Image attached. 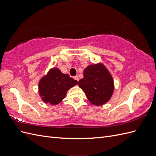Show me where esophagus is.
I'll use <instances>...</instances> for the list:
<instances>
[{
	"label": "esophagus",
	"mask_w": 156,
	"mask_h": 156,
	"mask_svg": "<svg viewBox=\"0 0 156 156\" xmlns=\"http://www.w3.org/2000/svg\"><path fill=\"white\" fill-rule=\"evenodd\" d=\"M73 79H74L75 80H76V81H79V77H78L77 75H76V76H74V77H73Z\"/></svg>",
	"instance_id": "obj_1"
}]
</instances>
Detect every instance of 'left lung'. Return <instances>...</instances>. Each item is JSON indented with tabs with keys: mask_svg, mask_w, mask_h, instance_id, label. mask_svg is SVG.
Returning <instances> with one entry per match:
<instances>
[{
	"mask_svg": "<svg viewBox=\"0 0 156 156\" xmlns=\"http://www.w3.org/2000/svg\"><path fill=\"white\" fill-rule=\"evenodd\" d=\"M78 84L89 101L97 106L109 101L115 90L112 75L102 63L89 65L84 68L83 78Z\"/></svg>",
	"mask_w": 156,
	"mask_h": 156,
	"instance_id": "8db88e82",
	"label": "left lung"
}]
</instances>
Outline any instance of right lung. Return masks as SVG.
<instances>
[{
  "mask_svg": "<svg viewBox=\"0 0 156 156\" xmlns=\"http://www.w3.org/2000/svg\"><path fill=\"white\" fill-rule=\"evenodd\" d=\"M78 84L76 80L64 74L57 68H51L38 83L41 99L45 103L56 105L62 101L69 90Z\"/></svg>",
  "mask_w": 156,
  "mask_h": 156,
  "instance_id": "right-lung-1",
  "label": "right lung"
}]
</instances>
